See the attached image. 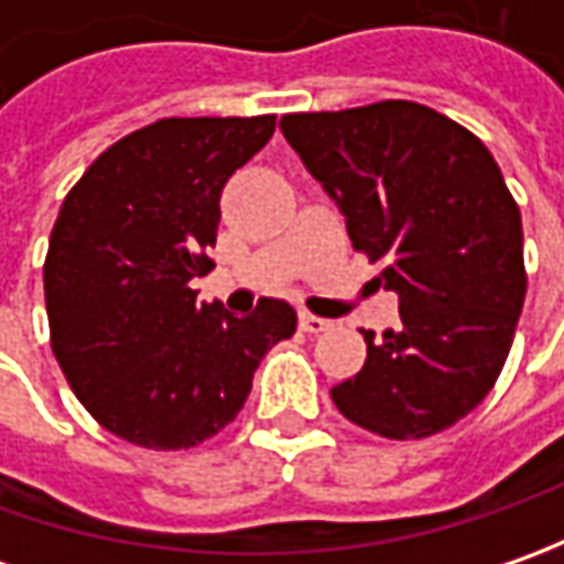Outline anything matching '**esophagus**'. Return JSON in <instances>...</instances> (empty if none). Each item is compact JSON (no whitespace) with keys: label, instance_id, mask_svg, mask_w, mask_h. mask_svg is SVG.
<instances>
[{"label":"esophagus","instance_id":"esophagus-1","mask_svg":"<svg viewBox=\"0 0 564 564\" xmlns=\"http://www.w3.org/2000/svg\"><path fill=\"white\" fill-rule=\"evenodd\" d=\"M333 323L329 319H323V316H314V314H301V329L304 333H311V336H316V333H326Z\"/></svg>","mask_w":564,"mask_h":564}]
</instances>
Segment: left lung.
Wrapping results in <instances>:
<instances>
[{
    "label": "left lung",
    "mask_w": 564,
    "mask_h": 564,
    "mask_svg": "<svg viewBox=\"0 0 564 564\" xmlns=\"http://www.w3.org/2000/svg\"><path fill=\"white\" fill-rule=\"evenodd\" d=\"M336 200L351 245L399 294L401 323L364 333L336 408L386 440H423L470 414L506 367L528 272L521 209L480 138L443 112L382 99L279 121Z\"/></svg>",
    "instance_id": "8db88e82"
}]
</instances>
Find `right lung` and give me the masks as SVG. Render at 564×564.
Masks as SVG:
<instances>
[{
  "mask_svg": "<svg viewBox=\"0 0 564 564\" xmlns=\"http://www.w3.org/2000/svg\"><path fill=\"white\" fill-rule=\"evenodd\" d=\"M272 131L275 116L153 121L99 153L58 209L43 263L53 355L124 443L172 452L216 436L297 329L285 301L235 316L187 285L213 270L223 187Z\"/></svg>",
  "mask_w": 564,
  "mask_h": 564,
  "instance_id": "right-lung-1",
  "label": "right lung"
}]
</instances>
